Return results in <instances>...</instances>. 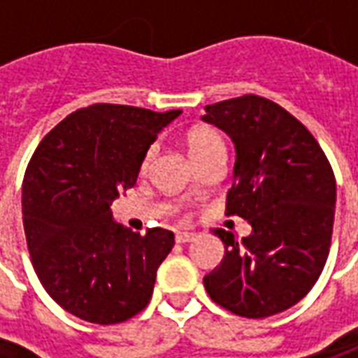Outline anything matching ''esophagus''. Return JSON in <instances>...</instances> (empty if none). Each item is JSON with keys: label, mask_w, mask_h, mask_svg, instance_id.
<instances>
[{"label": "esophagus", "mask_w": 358, "mask_h": 358, "mask_svg": "<svg viewBox=\"0 0 358 358\" xmlns=\"http://www.w3.org/2000/svg\"><path fill=\"white\" fill-rule=\"evenodd\" d=\"M195 240V234L194 232H178L176 234V241L178 243H189V241Z\"/></svg>", "instance_id": "esophagus-1"}]
</instances>
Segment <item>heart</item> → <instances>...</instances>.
Masks as SVG:
<instances>
[{
  "label": "heart",
  "mask_w": 358,
  "mask_h": 358,
  "mask_svg": "<svg viewBox=\"0 0 358 358\" xmlns=\"http://www.w3.org/2000/svg\"><path fill=\"white\" fill-rule=\"evenodd\" d=\"M186 145H187V151H189V157H195V155H201V153H205V151H209L210 148L224 145V141H222V138L218 136V132L210 130V128H195V130H192V132L187 134ZM149 157H151V151H149L148 157H145L143 164L149 163Z\"/></svg>",
  "instance_id": "b5f03b06"
}]
</instances>
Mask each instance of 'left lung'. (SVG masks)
Listing matches in <instances>:
<instances>
[{
  "label": "left lung",
  "instance_id": "obj_1",
  "mask_svg": "<svg viewBox=\"0 0 358 358\" xmlns=\"http://www.w3.org/2000/svg\"><path fill=\"white\" fill-rule=\"evenodd\" d=\"M203 120L236 145L226 215L251 224L248 238L215 230L224 259L203 278L217 305L264 318L299 303L320 276L330 251L336 178L305 126L278 103L241 95L205 107Z\"/></svg>",
  "mask_w": 358,
  "mask_h": 358
}]
</instances>
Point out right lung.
<instances>
[{"mask_svg": "<svg viewBox=\"0 0 358 358\" xmlns=\"http://www.w3.org/2000/svg\"><path fill=\"white\" fill-rule=\"evenodd\" d=\"M182 110L95 103L36 148L22 182V224L40 282L66 313L118 324L148 307L174 234L115 222L110 203L136 184L157 134Z\"/></svg>", "mask_w": 358, "mask_h": 358, "instance_id": "1", "label": "right lung"}]
</instances>
